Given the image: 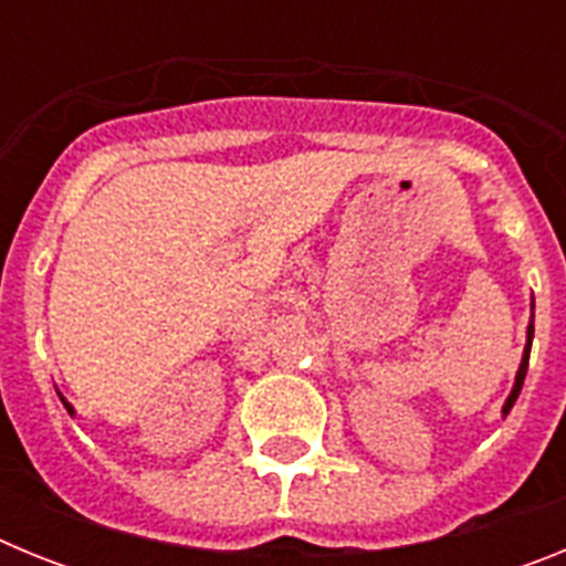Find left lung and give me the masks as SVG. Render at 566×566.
<instances>
[{
	"label": "left lung",
	"instance_id": "obj_1",
	"mask_svg": "<svg viewBox=\"0 0 566 566\" xmlns=\"http://www.w3.org/2000/svg\"><path fill=\"white\" fill-rule=\"evenodd\" d=\"M527 348H524V357H522V368H518V377H516V385H513V394H510L507 397V402H504V413L510 411V408H513V402H516V397H518V391H522V385H524V377H527V359H530V343H533V326H530V332H527Z\"/></svg>",
	"mask_w": 566,
	"mask_h": 566
}]
</instances>
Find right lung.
<instances>
[{
    "mask_svg": "<svg viewBox=\"0 0 566 566\" xmlns=\"http://www.w3.org/2000/svg\"><path fill=\"white\" fill-rule=\"evenodd\" d=\"M64 408H67V411H70V413H73V408H70V405H67V402H64Z\"/></svg>",
    "mask_w": 566,
    "mask_h": 566,
    "instance_id": "add662e5",
    "label": "right lung"
}]
</instances>
